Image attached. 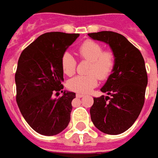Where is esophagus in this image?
<instances>
[{
  "mask_svg": "<svg viewBox=\"0 0 158 158\" xmlns=\"http://www.w3.org/2000/svg\"><path fill=\"white\" fill-rule=\"evenodd\" d=\"M83 96H84V95L81 94V93H77V94H76V97H77V98H82Z\"/></svg>",
  "mask_w": 158,
  "mask_h": 158,
  "instance_id": "1",
  "label": "esophagus"
}]
</instances>
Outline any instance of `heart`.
I'll use <instances>...</instances> for the list:
<instances>
[{
  "label": "heart",
  "mask_w": 158,
  "mask_h": 158,
  "mask_svg": "<svg viewBox=\"0 0 158 158\" xmlns=\"http://www.w3.org/2000/svg\"><path fill=\"white\" fill-rule=\"evenodd\" d=\"M76 52L82 60L89 61L88 74L70 79L68 88L77 93H87L95 88L98 80H106L112 73L116 64V56L111 50H104L102 45L93 40H85L77 47ZM60 66L66 76H73L76 72V60L69 53L61 57Z\"/></svg>",
  "instance_id": "1"
}]
</instances>
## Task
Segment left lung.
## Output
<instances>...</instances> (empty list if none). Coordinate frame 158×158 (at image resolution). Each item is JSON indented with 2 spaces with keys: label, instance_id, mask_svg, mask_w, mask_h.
Wrapping results in <instances>:
<instances>
[{
  "label": "left lung",
  "instance_id": "obj_1",
  "mask_svg": "<svg viewBox=\"0 0 158 158\" xmlns=\"http://www.w3.org/2000/svg\"><path fill=\"white\" fill-rule=\"evenodd\" d=\"M111 46L116 64L101 89L110 97L94 98L90 118L95 127L108 135L127 131L138 118L145 101L148 76L141 52L123 35L113 31L89 33Z\"/></svg>",
  "mask_w": 158,
  "mask_h": 158
}]
</instances>
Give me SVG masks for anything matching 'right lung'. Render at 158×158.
Returning <instances> with one entry per match:
<instances>
[{
  "label": "right lung",
  "mask_w": 158,
  "mask_h": 158,
  "mask_svg": "<svg viewBox=\"0 0 158 158\" xmlns=\"http://www.w3.org/2000/svg\"><path fill=\"white\" fill-rule=\"evenodd\" d=\"M78 33L47 32L23 49L15 75V99L30 127L43 135H55L69 123L76 93L63 91L61 57ZM60 91L64 95L53 99Z\"/></svg>",
  "instance_id": "1"
}]
</instances>
